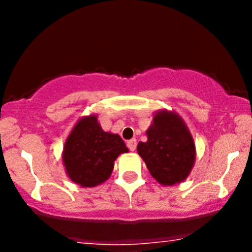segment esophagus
I'll return each mask as SVG.
<instances>
[{
    "instance_id": "esophagus-1",
    "label": "esophagus",
    "mask_w": 252,
    "mask_h": 252,
    "mask_svg": "<svg viewBox=\"0 0 252 252\" xmlns=\"http://www.w3.org/2000/svg\"><path fill=\"white\" fill-rule=\"evenodd\" d=\"M126 146L129 147V150H130V151H135V149H136L135 139H131V140H129L128 142H126Z\"/></svg>"
}]
</instances>
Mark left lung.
Wrapping results in <instances>:
<instances>
[{
  "instance_id": "1",
  "label": "left lung",
  "mask_w": 252,
  "mask_h": 252,
  "mask_svg": "<svg viewBox=\"0 0 252 252\" xmlns=\"http://www.w3.org/2000/svg\"><path fill=\"white\" fill-rule=\"evenodd\" d=\"M147 140L138 144V154L150 174L163 187H172L189 177L196 158L191 133L174 111L159 110L146 130Z\"/></svg>"
}]
</instances>
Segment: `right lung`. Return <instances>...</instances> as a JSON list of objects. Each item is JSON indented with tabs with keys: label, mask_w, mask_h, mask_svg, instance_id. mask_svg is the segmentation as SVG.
<instances>
[{
	"label": "right lung",
	"mask_w": 252,
	"mask_h": 252,
	"mask_svg": "<svg viewBox=\"0 0 252 252\" xmlns=\"http://www.w3.org/2000/svg\"><path fill=\"white\" fill-rule=\"evenodd\" d=\"M128 151L118 134L103 130L97 114H90L81 117L65 139L62 162L73 183L94 188L111 177L117 157Z\"/></svg>",
	"instance_id": "right-lung-1"
}]
</instances>
